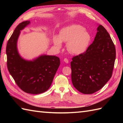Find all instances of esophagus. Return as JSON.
Listing matches in <instances>:
<instances>
[{
	"label": "esophagus",
	"mask_w": 123,
	"mask_h": 123,
	"mask_svg": "<svg viewBox=\"0 0 123 123\" xmlns=\"http://www.w3.org/2000/svg\"><path fill=\"white\" fill-rule=\"evenodd\" d=\"M63 61H64L65 63H69V60L68 59H67V58H65V59L63 60Z\"/></svg>",
	"instance_id": "esophagus-1"
}]
</instances>
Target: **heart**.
<instances>
[{"label": "heart", "mask_w": 123, "mask_h": 123, "mask_svg": "<svg viewBox=\"0 0 123 123\" xmlns=\"http://www.w3.org/2000/svg\"><path fill=\"white\" fill-rule=\"evenodd\" d=\"M91 36L82 26L72 24L62 28L59 36L53 37V43L57 49L62 48V42L67 43V49L70 53L80 55L87 50Z\"/></svg>", "instance_id": "b5f03b06"}]
</instances>
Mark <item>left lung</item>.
<instances>
[{"label": "left lung", "mask_w": 123, "mask_h": 123, "mask_svg": "<svg viewBox=\"0 0 123 123\" xmlns=\"http://www.w3.org/2000/svg\"><path fill=\"white\" fill-rule=\"evenodd\" d=\"M92 43L84 53L71 62L74 87L84 94L99 90L111 79L116 59V49L107 31L98 25Z\"/></svg>", "instance_id": "left-lung-1"}]
</instances>
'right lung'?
<instances>
[{
    "label": "right lung",
    "instance_id": "add662e5",
    "mask_svg": "<svg viewBox=\"0 0 123 123\" xmlns=\"http://www.w3.org/2000/svg\"><path fill=\"white\" fill-rule=\"evenodd\" d=\"M23 22L15 28L7 42L8 70L15 81L24 92L40 94L48 90L60 64L59 57L42 54L32 60H26L19 53L17 41L20 31L30 24Z\"/></svg>",
    "mask_w": 123,
    "mask_h": 123
}]
</instances>
